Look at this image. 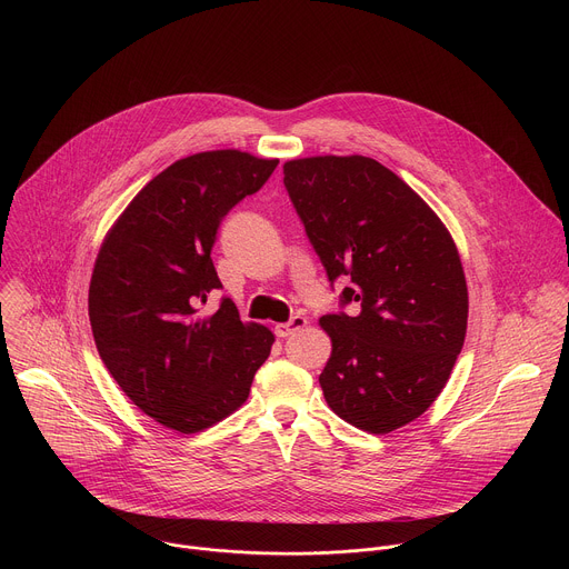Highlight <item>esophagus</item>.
Instances as JSON below:
<instances>
[{"label": "esophagus", "mask_w": 569, "mask_h": 569, "mask_svg": "<svg viewBox=\"0 0 569 569\" xmlns=\"http://www.w3.org/2000/svg\"><path fill=\"white\" fill-rule=\"evenodd\" d=\"M306 323H308V319H306L303 315H292L288 321L277 323V327H274V333H277V338H290L292 333L301 331V329L306 327Z\"/></svg>", "instance_id": "esophagus-1"}]
</instances>
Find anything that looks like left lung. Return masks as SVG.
Instances as JSON below:
<instances>
[{
	"instance_id": "obj_1",
	"label": "left lung",
	"mask_w": 569,
	"mask_h": 569,
	"mask_svg": "<svg viewBox=\"0 0 569 569\" xmlns=\"http://www.w3.org/2000/svg\"><path fill=\"white\" fill-rule=\"evenodd\" d=\"M283 184L340 306L319 319L333 351L319 373L329 408L387 435L419 419L461 353L468 290L437 213L396 173L362 154L283 164Z\"/></svg>"
}]
</instances>
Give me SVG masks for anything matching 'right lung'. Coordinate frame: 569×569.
<instances>
[{
  "mask_svg": "<svg viewBox=\"0 0 569 569\" xmlns=\"http://www.w3.org/2000/svg\"><path fill=\"white\" fill-rule=\"evenodd\" d=\"M279 159L240 150L184 157L152 178L106 236L90 283L99 356L137 408L191 435L250 396L274 336L242 323L229 297L200 306L222 283L211 250L222 218L257 193Z\"/></svg>",
  "mask_w": 569,
  "mask_h": 569,
  "instance_id": "obj_1",
  "label": "right lung"
}]
</instances>
